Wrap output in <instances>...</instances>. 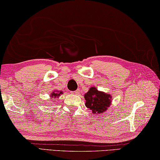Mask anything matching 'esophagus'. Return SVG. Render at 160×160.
<instances>
[{
    "instance_id": "34e87169",
    "label": "esophagus",
    "mask_w": 160,
    "mask_h": 160,
    "mask_svg": "<svg viewBox=\"0 0 160 160\" xmlns=\"http://www.w3.org/2000/svg\"><path fill=\"white\" fill-rule=\"evenodd\" d=\"M73 93H74V94H77H77L79 93V91H78V90L75 91H74V92H73Z\"/></svg>"
}]
</instances>
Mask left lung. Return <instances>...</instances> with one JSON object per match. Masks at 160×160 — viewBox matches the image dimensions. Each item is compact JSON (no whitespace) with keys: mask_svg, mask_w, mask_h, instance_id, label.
Segmentation results:
<instances>
[{"mask_svg":"<svg viewBox=\"0 0 160 160\" xmlns=\"http://www.w3.org/2000/svg\"><path fill=\"white\" fill-rule=\"evenodd\" d=\"M84 98L86 106L96 114L106 111L111 103V96L109 94L98 91L95 87H91L84 95Z\"/></svg>","mask_w":160,"mask_h":160,"instance_id":"1","label":"left lung"}]
</instances>
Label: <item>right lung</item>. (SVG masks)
<instances>
[{"instance_id": "1", "label": "right lung", "mask_w": 160, "mask_h": 160, "mask_svg": "<svg viewBox=\"0 0 160 160\" xmlns=\"http://www.w3.org/2000/svg\"><path fill=\"white\" fill-rule=\"evenodd\" d=\"M62 91H60L59 93H52L51 97L53 98V96H54V98H57V96H59L60 94H62Z\"/></svg>"}]
</instances>
